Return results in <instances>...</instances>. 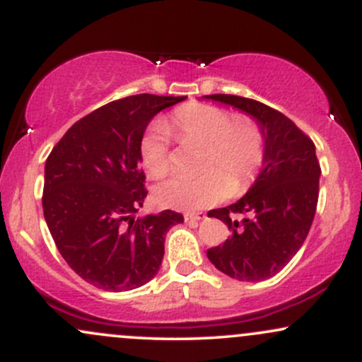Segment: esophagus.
Returning a JSON list of instances; mask_svg holds the SVG:
<instances>
[{
  "mask_svg": "<svg viewBox=\"0 0 362 362\" xmlns=\"http://www.w3.org/2000/svg\"><path fill=\"white\" fill-rule=\"evenodd\" d=\"M202 218H204V214H202V213H185L184 214V219L187 223H189V221H201Z\"/></svg>",
  "mask_w": 362,
  "mask_h": 362,
  "instance_id": "34e87169",
  "label": "esophagus"
}]
</instances>
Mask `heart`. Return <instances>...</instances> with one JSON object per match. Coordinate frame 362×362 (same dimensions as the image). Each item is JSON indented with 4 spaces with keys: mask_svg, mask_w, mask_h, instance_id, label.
I'll return each mask as SVG.
<instances>
[{
    "mask_svg": "<svg viewBox=\"0 0 362 362\" xmlns=\"http://www.w3.org/2000/svg\"><path fill=\"white\" fill-rule=\"evenodd\" d=\"M168 129L182 144L202 146L195 177H172L155 187L158 206L197 211L221 202L230 195L233 180L242 189L255 178L264 163L265 136L253 119H233L230 110L207 103L178 109ZM141 163L149 177L161 178L170 170V141L163 124H155L139 143Z\"/></svg>",
    "mask_w": 362,
    "mask_h": 362,
    "instance_id": "b5f03b06",
    "label": "heart"
}]
</instances>
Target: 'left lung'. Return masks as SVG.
I'll return each mask as SVG.
<instances>
[{"label":"left lung","mask_w":362,"mask_h":362,"mask_svg":"<svg viewBox=\"0 0 362 362\" xmlns=\"http://www.w3.org/2000/svg\"><path fill=\"white\" fill-rule=\"evenodd\" d=\"M206 98L247 112L265 136L264 165L252 189L235 204L207 213L231 231L223 245L207 250V259L233 279H269L296 255L313 223L322 173L315 144L265 103L223 93Z\"/></svg>","instance_id":"1"}]
</instances>
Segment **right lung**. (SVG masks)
Segmentation results:
<instances>
[{"label": "right lung", "mask_w": 362, "mask_h": 362, "mask_svg": "<svg viewBox=\"0 0 362 362\" xmlns=\"http://www.w3.org/2000/svg\"><path fill=\"white\" fill-rule=\"evenodd\" d=\"M185 97L141 93L74 122L45 161L42 207L54 243L81 279L103 291L151 281L165 235L184 223L175 211L136 218L148 190L139 143L149 120Z\"/></svg>", "instance_id": "1"}]
</instances>
